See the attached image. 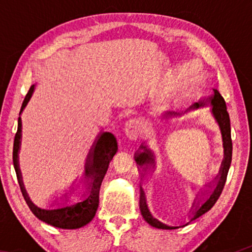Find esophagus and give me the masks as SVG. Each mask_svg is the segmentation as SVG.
<instances>
[{"label":"esophagus","mask_w":252,"mask_h":252,"mask_svg":"<svg viewBox=\"0 0 252 252\" xmlns=\"http://www.w3.org/2000/svg\"><path fill=\"white\" fill-rule=\"evenodd\" d=\"M143 131L142 122L138 119H131L126 121L125 126V132L126 136H129L131 140H136L141 136Z\"/></svg>","instance_id":"34e87169"}]
</instances>
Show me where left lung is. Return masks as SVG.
Masks as SVG:
<instances>
[{"mask_svg":"<svg viewBox=\"0 0 252 252\" xmlns=\"http://www.w3.org/2000/svg\"><path fill=\"white\" fill-rule=\"evenodd\" d=\"M213 92H215V94H213L211 97H209L208 101H209V104L211 105V114H212L213 118L216 119V121L218 122V125H219V126H220V130H221V134H222V138H223V147H224V160H223L222 168H221V175H220V179H219L217 187L215 189V190H213L211 196L206 200V202L202 203V206L197 209V211L195 212V215H194V217H192L190 221L196 220L197 218H199L202 215H205L206 212H208L213 206H215V203L219 199V197H220L221 192L224 189V185H225L227 173H228V170H229V167H231V162H232L233 143H232V136H231V120H229V115L227 111L226 103H225V100H224L223 96L220 94V92H219L218 90H213ZM202 105H205L202 101H199V103H195L189 107V109L198 108V107L202 106ZM170 114H172L174 116L180 115L175 111L170 112ZM135 160L140 165L154 161V159L152 158L151 152L147 151V149H145V152L144 153L138 154L135 157ZM140 209H141V213H142L143 218L145 219V221L148 224H151V225L154 227L164 228V229H174V228L179 227V226H168V225H165V224L159 222L158 220H156V219H154L148 211L144 195H143V198H142L141 203H140Z\"/></svg>","mask_w":252,"mask_h":252,"instance_id":"8db88e82","label":"left lung"}]
</instances>
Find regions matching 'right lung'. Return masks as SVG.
I'll list each match as a JSON object with an SVG mask.
<instances>
[{
  "mask_svg": "<svg viewBox=\"0 0 252 252\" xmlns=\"http://www.w3.org/2000/svg\"><path fill=\"white\" fill-rule=\"evenodd\" d=\"M33 90H34V85H32L23 101L20 112L25 108L27 103L29 101L32 93H33ZM20 136H21V120L19 117L17 132H16L15 138H14L13 162H14V168L16 171V175H17L21 192H23V196L25 198L27 205L29 206L32 213H33L39 220L43 221L55 227L74 229V228H80L84 225H87V224L92 221V219L95 217V213H96V210H97L98 202H99V189H100L101 182H103V179L107 172V169H108L110 161L112 160V158H114L116 153L118 152V143H117L116 137L112 135L111 133L105 132L99 136L97 143H96L94 151L92 155H91V158L87 165V170H85V173L92 174L93 176V182L92 184H91L90 195L88 196L87 199L81 202H78L77 205H73L71 207L56 209V210H43V209L36 208L33 203L29 200V198L27 196L26 191L24 189L23 183H21L20 172L18 168V149H19Z\"/></svg>",
  "mask_w": 252,
  "mask_h": 252,
  "instance_id": "obj_1",
  "label": "right lung"
}]
</instances>
